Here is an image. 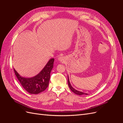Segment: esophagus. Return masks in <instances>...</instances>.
Returning <instances> with one entry per match:
<instances>
[{"label": "esophagus", "mask_w": 123, "mask_h": 123, "mask_svg": "<svg viewBox=\"0 0 123 123\" xmlns=\"http://www.w3.org/2000/svg\"><path fill=\"white\" fill-rule=\"evenodd\" d=\"M58 61H59L60 62H62V63L64 62V57H62V56H61V57H58Z\"/></svg>", "instance_id": "34e87169"}]
</instances>
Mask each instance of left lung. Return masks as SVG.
Returning <instances> with one entry per match:
<instances>
[{
  "label": "left lung",
  "mask_w": 123,
  "mask_h": 123,
  "mask_svg": "<svg viewBox=\"0 0 123 123\" xmlns=\"http://www.w3.org/2000/svg\"><path fill=\"white\" fill-rule=\"evenodd\" d=\"M68 86H69V87L70 88V89H71V90L73 92H74V93L77 94V95H88V93H84L83 92L81 91H78L76 89H74L70 84V80H69V76L68 75Z\"/></svg>",
  "instance_id": "left-lung-1"
}]
</instances>
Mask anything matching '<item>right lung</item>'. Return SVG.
Here are the masks:
<instances>
[{
  "label": "right lung",
  "mask_w": 123,
  "mask_h": 123,
  "mask_svg": "<svg viewBox=\"0 0 123 123\" xmlns=\"http://www.w3.org/2000/svg\"><path fill=\"white\" fill-rule=\"evenodd\" d=\"M54 61V58H51L43 70L36 75L32 77L21 76L14 68L15 74L26 91L30 94H38L45 90L48 87L50 73L53 68Z\"/></svg>",
  "instance_id": "right-lung-1"
}]
</instances>
